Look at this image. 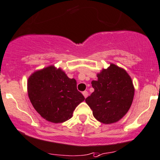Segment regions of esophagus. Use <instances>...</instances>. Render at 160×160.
<instances>
[{
  "label": "esophagus",
  "mask_w": 160,
  "mask_h": 160,
  "mask_svg": "<svg viewBox=\"0 0 160 160\" xmlns=\"http://www.w3.org/2000/svg\"><path fill=\"white\" fill-rule=\"evenodd\" d=\"M83 95L84 96V98H86L88 96V91H83Z\"/></svg>",
  "instance_id": "34e87169"
}]
</instances>
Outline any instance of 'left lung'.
<instances>
[{
	"mask_svg": "<svg viewBox=\"0 0 160 160\" xmlns=\"http://www.w3.org/2000/svg\"><path fill=\"white\" fill-rule=\"evenodd\" d=\"M97 77L91 82L94 91L85 102L99 122L116 123L131 106L134 95L132 80L125 69L112 63L98 73Z\"/></svg>",
	"mask_w": 160,
	"mask_h": 160,
	"instance_id": "1",
	"label": "left lung"
}]
</instances>
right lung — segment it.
<instances>
[{"mask_svg":"<svg viewBox=\"0 0 160 160\" xmlns=\"http://www.w3.org/2000/svg\"><path fill=\"white\" fill-rule=\"evenodd\" d=\"M27 91L36 111L54 123L70 119L76 107L85 99L77 91L75 79L69 78L62 69L54 66L31 74Z\"/></svg>","mask_w":160,"mask_h":160,"instance_id":"obj_1","label":"right lung"}]
</instances>
